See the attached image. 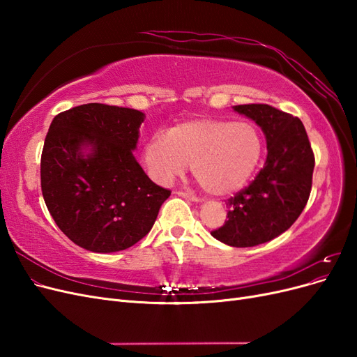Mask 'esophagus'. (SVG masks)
Instances as JSON below:
<instances>
[{
	"mask_svg": "<svg viewBox=\"0 0 357 357\" xmlns=\"http://www.w3.org/2000/svg\"><path fill=\"white\" fill-rule=\"evenodd\" d=\"M178 197H183V198H186V199H189V201H193V202H199L201 199L198 198V197H195V195H192V193H189V192H181V190H178V192H176Z\"/></svg>",
	"mask_w": 357,
	"mask_h": 357,
	"instance_id": "esophagus-1",
	"label": "esophagus"
}]
</instances>
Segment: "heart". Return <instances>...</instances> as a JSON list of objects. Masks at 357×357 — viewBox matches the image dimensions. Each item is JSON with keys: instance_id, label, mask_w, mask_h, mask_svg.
I'll return each instance as SVG.
<instances>
[{"instance_id": "1", "label": "heart", "mask_w": 357, "mask_h": 357, "mask_svg": "<svg viewBox=\"0 0 357 357\" xmlns=\"http://www.w3.org/2000/svg\"><path fill=\"white\" fill-rule=\"evenodd\" d=\"M261 155L262 139L255 125L208 117L156 132L144 147L146 164L159 181H171L192 164L204 190L218 197L240 190Z\"/></svg>"}]
</instances>
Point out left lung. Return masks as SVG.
Returning a JSON list of instances; mask_svg holds the SVG:
<instances>
[{
  "mask_svg": "<svg viewBox=\"0 0 357 357\" xmlns=\"http://www.w3.org/2000/svg\"><path fill=\"white\" fill-rule=\"evenodd\" d=\"M261 126L266 160L256 178L226 202L228 220L211 232L232 247H253L287 231L310 198L314 153L298 117L268 104L235 105Z\"/></svg>",
  "mask_w": 357,
  "mask_h": 357,
  "instance_id": "1",
  "label": "left lung"
}]
</instances>
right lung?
I'll return each mask as SVG.
<instances>
[{
	"instance_id": "right-lung-1",
	"label": "right lung",
	"mask_w": 357,
	"mask_h": 357,
	"mask_svg": "<svg viewBox=\"0 0 357 357\" xmlns=\"http://www.w3.org/2000/svg\"><path fill=\"white\" fill-rule=\"evenodd\" d=\"M144 113L83 104L53 119L41 153V192L68 238L93 253L129 248L150 232L171 195L132 155Z\"/></svg>"
}]
</instances>
